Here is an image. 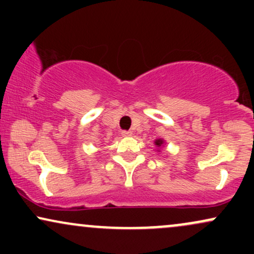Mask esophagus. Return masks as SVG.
<instances>
[{
    "instance_id": "esophagus-1",
    "label": "esophagus",
    "mask_w": 254,
    "mask_h": 254,
    "mask_svg": "<svg viewBox=\"0 0 254 254\" xmlns=\"http://www.w3.org/2000/svg\"><path fill=\"white\" fill-rule=\"evenodd\" d=\"M122 135H123L124 137H129L132 135V132H131V131H123V132H122Z\"/></svg>"
}]
</instances>
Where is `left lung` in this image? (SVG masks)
Returning a JSON list of instances; mask_svg holds the SVG:
<instances>
[{"mask_svg":"<svg viewBox=\"0 0 254 254\" xmlns=\"http://www.w3.org/2000/svg\"><path fill=\"white\" fill-rule=\"evenodd\" d=\"M154 143H155V144L157 145V147H161V145L164 144L165 142H164V139H156V141L154 142Z\"/></svg>","mask_w":254,"mask_h":254,"instance_id":"8db88e82","label":"left lung"}]
</instances>
